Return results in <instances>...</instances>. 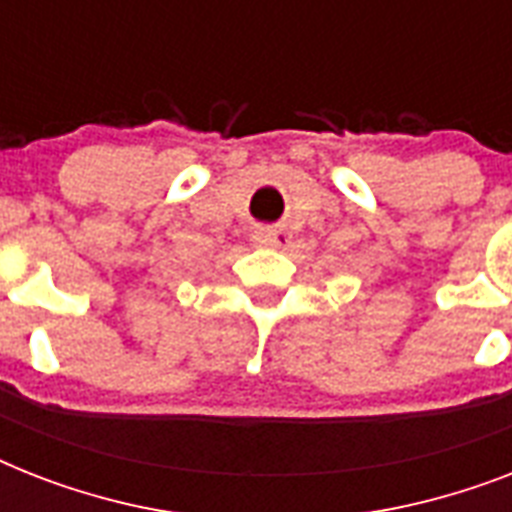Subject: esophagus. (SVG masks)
I'll return each mask as SVG.
<instances>
[{
  "label": "esophagus",
  "mask_w": 512,
  "mask_h": 512,
  "mask_svg": "<svg viewBox=\"0 0 512 512\" xmlns=\"http://www.w3.org/2000/svg\"><path fill=\"white\" fill-rule=\"evenodd\" d=\"M252 239H255L257 244H279V233L271 231V228H260V231H255Z\"/></svg>",
  "instance_id": "obj_1"
}]
</instances>
